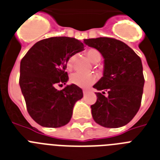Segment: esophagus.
I'll return each mask as SVG.
<instances>
[{
	"instance_id": "1",
	"label": "esophagus",
	"mask_w": 160,
	"mask_h": 160,
	"mask_svg": "<svg viewBox=\"0 0 160 160\" xmlns=\"http://www.w3.org/2000/svg\"><path fill=\"white\" fill-rule=\"evenodd\" d=\"M87 93H88V90H85V89H84V90H83V93H84V95H85Z\"/></svg>"
}]
</instances>
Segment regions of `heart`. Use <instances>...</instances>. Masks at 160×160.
I'll list each match as a JSON object with an SVG mask.
<instances>
[{"mask_svg": "<svg viewBox=\"0 0 160 160\" xmlns=\"http://www.w3.org/2000/svg\"><path fill=\"white\" fill-rule=\"evenodd\" d=\"M87 58L92 63H98L102 59V54L100 52L95 48H89L85 52ZM76 59V56L71 55L67 58L66 62V67L67 70H71L73 68L74 62ZM70 81L71 84H75L76 86L80 88H88L91 86L96 81V77L93 74H82L76 72L72 74L70 78Z\"/></svg>", "mask_w": 160, "mask_h": 160, "instance_id": "heart-1", "label": "heart"}]
</instances>
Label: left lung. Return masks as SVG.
I'll use <instances>...</instances> for the list:
<instances>
[{"mask_svg":"<svg viewBox=\"0 0 160 160\" xmlns=\"http://www.w3.org/2000/svg\"><path fill=\"white\" fill-rule=\"evenodd\" d=\"M84 43L100 52L104 58L103 76L93 85L96 93L92 116L104 127L127 125L141 107L145 79L141 60L126 43L112 38L84 39ZM108 92L109 96L103 95Z\"/></svg>","mask_w":160,"mask_h":160,"instance_id":"obj_1","label":"left lung"}]
</instances>
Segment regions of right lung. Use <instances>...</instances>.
Masks as SVG:
<instances>
[{"label":"right lung","instance_id":"1","mask_svg":"<svg viewBox=\"0 0 160 160\" xmlns=\"http://www.w3.org/2000/svg\"><path fill=\"white\" fill-rule=\"evenodd\" d=\"M83 48V42L74 38H49L36 42L22 58L19 86L28 114L38 124L56 128L71 120L82 89L73 84L62 90L56 86L68 80L67 58Z\"/></svg>","mask_w":160,"mask_h":160}]
</instances>
